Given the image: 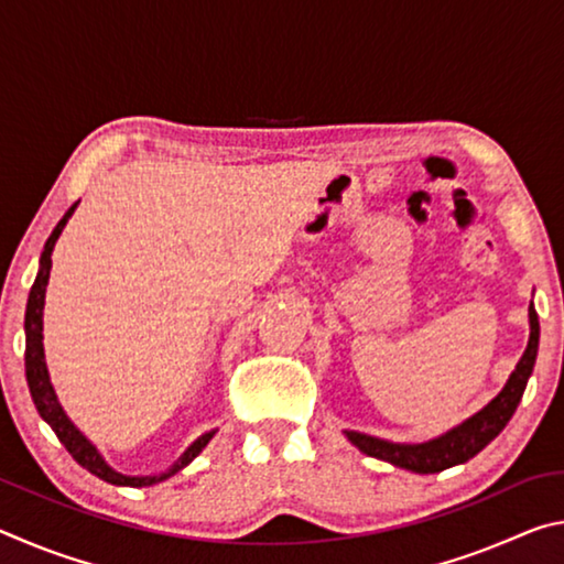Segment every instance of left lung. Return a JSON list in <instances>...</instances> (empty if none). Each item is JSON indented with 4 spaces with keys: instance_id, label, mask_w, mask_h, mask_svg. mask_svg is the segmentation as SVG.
Returning a JSON list of instances; mask_svg holds the SVG:
<instances>
[{
    "instance_id": "obj_1",
    "label": "left lung",
    "mask_w": 564,
    "mask_h": 564,
    "mask_svg": "<svg viewBox=\"0 0 564 564\" xmlns=\"http://www.w3.org/2000/svg\"><path fill=\"white\" fill-rule=\"evenodd\" d=\"M538 343H540V321L538 311L530 303V340L524 348L518 368L512 370L508 386L502 388V393L492 400L490 405H485L480 413L465 420L463 425L453 427L451 433L435 437L431 443L423 445H395L388 441H378V437L362 435V433H348V441L358 447L360 453L378 460H388L405 470H413L420 475L443 473L447 467L467 463L470 457L482 451L485 445L500 435V431L508 425L514 410H518L520 398L528 386V378L532 373L534 358H538Z\"/></svg>"
}]
</instances>
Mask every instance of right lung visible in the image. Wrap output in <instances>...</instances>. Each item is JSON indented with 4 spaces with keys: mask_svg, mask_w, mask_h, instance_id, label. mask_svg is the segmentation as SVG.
Instances as JSON below:
<instances>
[{
    "mask_svg": "<svg viewBox=\"0 0 564 564\" xmlns=\"http://www.w3.org/2000/svg\"><path fill=\"white\" fill-rule=\"evenodd\" d=\"M74 206L64 214L62 221L56 224L52 236L46 238L44 251H42V261H40V273H36L34 285H32V291H30V301H26V318H24V330H26V350H24L26 383H30V393H32V400H34L36 410H40V415L46 420V423L52 425V431L56 433V437H59L62 445L66 447V451H69V455L74 457L76 463H79L82 467H87L91 475L101 477L104 482L127 485V488H147V485H154V482L166 480L169 475L178 473L181 467L194 460V457L208 445V441H212L214 433H206V435L198 437V441L191 445L184 455H181V460L174 467H171L169 473L156 475V477H129V475H121L117 470H111V467L101 460V455L97 453V447H94L87 441V437H84L79 431H76V427L72 425V420L64 415L59 400H56L54 390H52L50 373H46L44 348H42V308H44L46 283H50L54 243H56V238H59L64 224L69 221Z\"/></svg>",
    "mask_w": 564,
    "mask_h": 564,
    "instance_id": "1",
    "label": "right lung"
}]
</instances>
